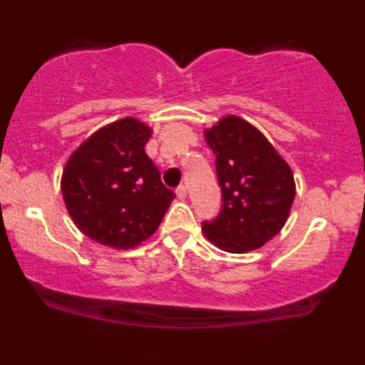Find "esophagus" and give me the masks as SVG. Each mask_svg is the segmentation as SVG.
Returning <instances> with one entry per match:
<instances>
[{
  "instance_id": "1",
  "label": "esophagus",
  "mask_w": 365,
  "mask_h": 365,
  "mask_svg": "<svg viewBox=\"0 0 365 365\" xmlns=\"http://www.w3.org/2000/svg\"><path fill=\"white\" fill-rule=\"evenodd\" d=\"M176 196H178V199H186V196H187V189L184 187V186H179V187L176 189Z\"/></svg>"
}]
</instances>
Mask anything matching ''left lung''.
<instances>
[{"mask_svg": "<svg viewBox=\"0 0 365 365\" xmlns=\"http://www.w3.org/2000/svg\"><path fill=\"white\" fill-rule=\"evenodd\" d=\"M216 154L222 209L202 232L214 246L232 254L262 247L281 231L296 197L294 174L269 139L246 119L224 116L204 129Z\"/></svg>", "mask_w": 365, "mask_h": 365, "instance_id": "8db88e82", "label": "left lung"}]
</instances>
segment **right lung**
I'll use <instances>...</instances> for the list:
<instances>
[{"instance_id": "add662e5", "label": "right lung", "mask_w": 365, "mask_h": 365, "mask_svg": "<svg viewBox=\"0 0 365 365\" xmlns=\"http://www.w3.org/2000/svg\"><path fill=\"white\" fill-rule=\"evenodd\" d=\"M151 134L146 123L128 116L99 128L69 156L61 192L84 236L126 251L158 231L176 196L144 151Z\"/></svg>"}]
</instances>
